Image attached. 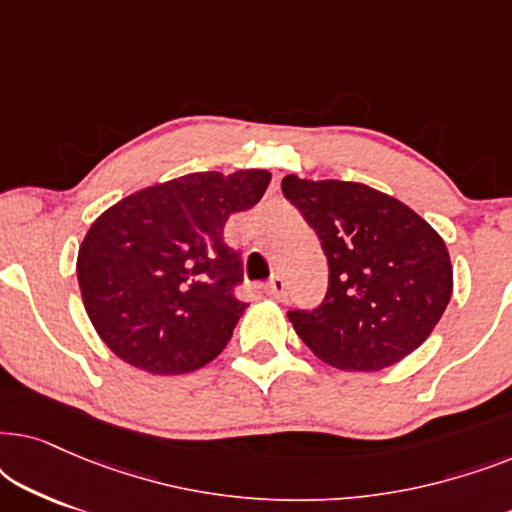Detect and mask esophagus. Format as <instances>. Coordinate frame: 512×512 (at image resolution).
Instances as JSON below:
<instances>
[{"label":"esophagus","mask_w":512,"mask_h":512,"mask_svg":"<svg viewBox=\"0 0 512 512\" xmlns=\"http://www.w3.org/2000/svg\"><path fill=\"white\" fill-rule=\"evenodd\" d=\"M265 293H268L270 298L284 300L286 298V282H284V277H279V275L272 277L270 282L265 284Z\"/></svg>","instance_id":"1"}]
</instances>
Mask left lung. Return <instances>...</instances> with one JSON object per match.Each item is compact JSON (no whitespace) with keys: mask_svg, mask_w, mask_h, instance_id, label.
<instances>
[{"mask_svg":"<svg viewBox=\"0 0 512 512\" xmlns=\"http://www.w3.org/2000/svg\"><path fill=\"white\" fill-rule=\"evenodd\" d=\"M282 193L328 258L321 305L289 312L298 338L321 361L366 373L415 352L452 296L443 237L408 205L356 181L289 174Z\"/></svg>","mask_w":512,"mask_h":512,"instance_id":"obj_1","label":"left lung"}]
</instances>
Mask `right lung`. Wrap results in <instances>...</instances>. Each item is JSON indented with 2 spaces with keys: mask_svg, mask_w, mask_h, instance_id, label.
Instances as JSON below:
<instances>
[{
  "mask_svg": "<svg viewBox=\"0 0 512 512\" xmlns=\"http://www.w3.org/2000/svg\"><path fill=\"white\" fill-rule=\"evenodd\" d=\"M270 172H193L109 207L79 249L76 275L95 331L153 375L191 373L228 345L244 307L228 216L254 207Z\"/></svg>",
  "mask_w": 512,
  "mask_h": 512,
  "instance_id": "1",
  "label": "right lung"
}]
</instances>
